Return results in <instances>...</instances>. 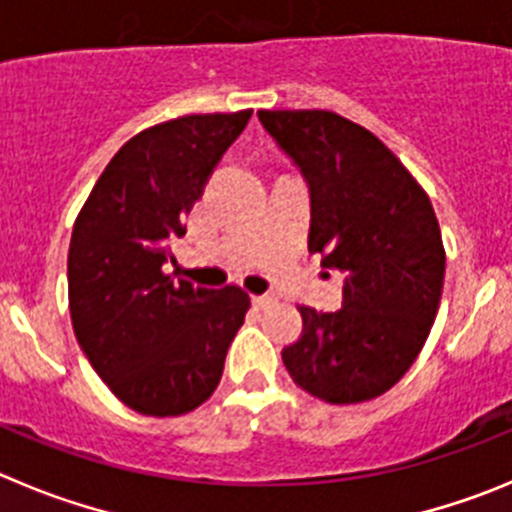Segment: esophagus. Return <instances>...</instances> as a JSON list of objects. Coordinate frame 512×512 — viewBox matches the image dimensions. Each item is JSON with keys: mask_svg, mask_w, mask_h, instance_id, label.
Segmentation results:
<instances>
[{"mask_svg": "<svg viewBox=\"0 0 512 512\" xmlns=\"http://www.w3.org/2000/svg\"><path fill=\"white\" fill-rule=\"evenodd\" d=\"M272 295H252V303H255V308H265V305L272 303Z\"/></svg>", "mask_w": 512, "mask_h": 512, "instance_id": "34e87169", "label": "esophagus"}]
</instances>
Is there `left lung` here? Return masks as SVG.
Masks as SVG:
<instances>
[{"label":"left lung","mask_w":512,"mask_h":512,"mask_svg":"<svg viewBox=\"0 0 512 512\" xmlns=\"http://www.w3.org/2000/svg\"><path fill=\"white\" fill-rule=\"evenodd\" d=\"M310 189V252L336 267L343 308H300L283 351L295 384L331 404L389 391L422 351L444 285L439 222L422 186L371 131L331 111H260Z\"/></svg>","instance_id":"8db88e82"}]
</instances>
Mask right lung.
Segmentation results:
<instances>
[{"mask_svg": "<svg viewBox=\"0 0 512 512\" xmlns=\"http://www.w3.org/2000/svg\"><path fill=\"white\" fill-rule=\"evenodd\" d=\"M252 111L146 128L105 166L75 219L68 295L95 374L136 412L179 417L212 396L250 295L166 275L171 242Z\"/></svg>", "mask_w": 512, "mask_h": 512, "instance_id": "1", "label": "right lung"}]
</instances>
